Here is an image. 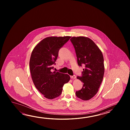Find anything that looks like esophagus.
<instances>
[{"instance_id":"obj_1","label":"esophagus","mask_w":130,"mask_h":130,"mask_svg":"<svg viewBox=\"0 0 130 130\" xmlns=\"http://www.w3.org/2000/svg\"><path fill=\"white\" fill-rule=\"evenodd\" d=\"M71 77L72 79H76V76L75 75H73V76H71Z\"/></svg>"}]
</instances>
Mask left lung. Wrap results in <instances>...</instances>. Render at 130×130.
<instances>
[{"label":"left lung","instance_id":"1","mask_svg":"<svg viewBox=\"0 0 130 130\" xmlns=\"http://www.w3.org/2000/svg\"><path fill=\"white\" fill-rule=\"evenodd\" d=\"M70 40L74 47L77 64L79 66H85L82 76L77 77L84 83L83 87L76 92V95L81 100H88L97 94L102 82L105 72L102 53L87 37H73Z\"/></svg>","mask_w":130,"mask_h":130}]
</instances>
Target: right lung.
<instances>
[{"instance_id":"right-lung-1","label":"right lung","mask_w":130,"mask_h":130,"mask_svg":"<svg viewBox=\"0 0 130 130\" xmlns=\"http://www.w3.org/2000/svg\"><path fill=\"white\" fill-rule=\"evenodd\" d=\"M71 37H47L36 45L31 54L29 64L32 80L36 88L47 99L58 97L64 84L70 80L69 75L53 70L59 50Z\"/></svg>"}]
</instances>
